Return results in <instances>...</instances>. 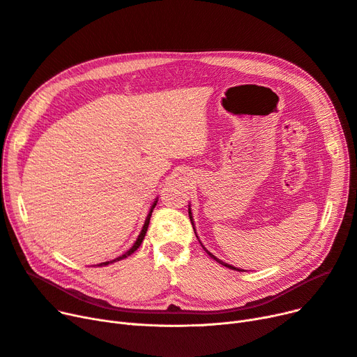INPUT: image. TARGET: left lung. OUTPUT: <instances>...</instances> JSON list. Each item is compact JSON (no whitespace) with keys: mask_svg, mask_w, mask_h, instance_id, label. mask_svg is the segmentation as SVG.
Masks as SVG:
<instances>
[{"mask_svg":"<svg viewBox=\"0 0 357 357\" xmlns=\"http://www.w3.org/2000/svg\"><path fill=\"white\" fill-rule=\"evenodd\" d=\"M189 218H190V222H192V225H193V230H195V234H196V228H195V222H193V217H192V208H190V205H189ZM196 237H197V236H196ZM201 245H202V243H201ZM202 248H204V249H205V246H204V245H202ZM205 252H206V253H208V255H209V256H211V258H212V259H213V261H217V262H218V264H221V265H224V266H227V268H230V269H234V271H240V269H238V268H234V266H233V265H228V264H225V262H222V261H221V259H218V258H215V256H213V255H212V253H211V252H208V250H206V249H205Z\"/></svg>","mask_w":357,"mask_h":357,"instance_id":"left-lung-1","label":"left lung"}]
</instances>
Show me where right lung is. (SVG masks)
<instances>
[{"mask_svg":"<svg viewBox=\"0 0 357 357\" xmlns=\"http://www.w3.org/2000/svg\"><path fill=\"white\" fill-rule=\"evenodd\" d=\"M156 202H158V199H155V201H153V204H152V206H151V209H149V212H148V217H146V220H145V224H144V227H142V231H140V234L137 236V238H136V241H135V245H133V246H132L129 250H127L126 253H123L121 256H119V258L112 259V261H107V262H101V264H98V266H105V265H109V264H112V262L121 261V259L127 258V256H130L132 253H135V252L139 249V246L142 245V241H144V238H145V234H146V231H148V227H149V220H151L152 211H153V208H155Z\"/></svg>","mask_w":357,"mask_h":357,"instance_id":"right-lung-1","label":"right lung"}]
</instances>
